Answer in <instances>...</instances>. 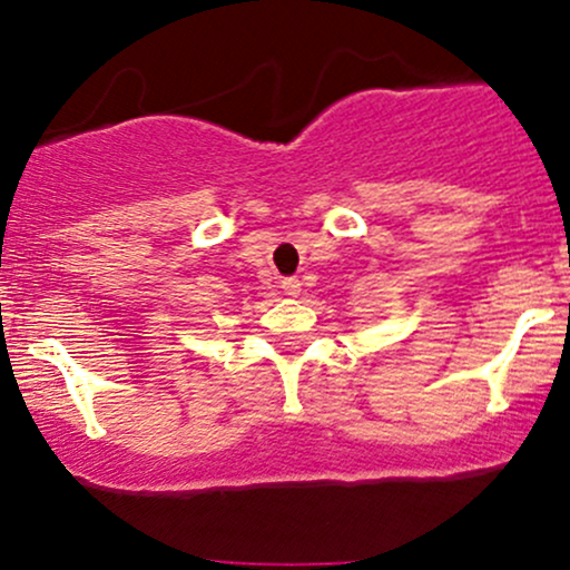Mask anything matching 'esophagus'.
<instances>
[{
    "label": "esophagus",
    "instance_id": "esophagus-1",
    "mask_svg": "<svg viewBox=\"0 0 570 570\" xmlns=\"http://www.w3.org/2000/svg\"><path fill=\"white\" fill-rule=\"evenodd\" d=\"M281 289H284L286 294H289V297H297L299 289H303V284H299V278H297V276H289V278L281 281Z\"/></svg>",
    "mask_w": 570,
    "mask_h": 570
}]
</instances>
